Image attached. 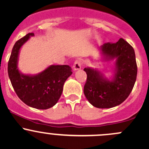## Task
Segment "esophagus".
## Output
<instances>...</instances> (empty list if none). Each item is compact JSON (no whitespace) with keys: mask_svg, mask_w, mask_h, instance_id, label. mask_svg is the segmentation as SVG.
<instances>
[{"mask_svg":"<svg viewBox=\"0 0 149 149\" xmlns=\"http://www.w3.org/2000/svg\"><path fill=\"white\" fill-rule=\"evenodd\" d=\"M81 65H82L81 61L79 59L76 60V61L74 62V63H73V70H74V71H76V70H80V69L81 68Z\"/></svg>","mask_w":149,"mask_h":149,"instance_id":"esophagus-1","label":"esophagus"}]
</instances>
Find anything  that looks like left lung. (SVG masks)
Masks as SVG:
<instances>
[{
  "mask_svg": "<svg viewBox=\"0 0 149 149\" xmlns=\"http://www.w3.org/2000/svg\"><path fill=\"white\" fill-rule=\"evenodd\" d=\"M104 60L116 59L112 80L99 70L85 68L87 79L84 87L85 97L97 108H111L120 104L130 95L137 77V64L133 47L123 38L116 43H104L100 47Z\"/></svg>",
  "mask_w": 149,
  "mask_h": 149,
  "instance_id": "obj_1",
  "label": "left lung"
}]
</instances>
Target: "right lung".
Returning a JSON list of instances; mask_svg holds the SVG:
<instances>
[{
    "label": "right lung",
    "instance_id": "right-lung-1",
    "mask_svg": "<svg viewBox=\"0 0 149 149\" xmlns=\"http://www.w3.org/2000/svg\"><path fill=\"white\" fill-rule=\"evenodd\" d=\"M29 33L15 43L8 63V73L12 86L19 98L31 107L47 109L58 102L64 83L72 74L68 65H52L34 76L24 75L17 68L20 48L34 36Z\"/></svg>",
    "mask_w": 149,
    "mask_h": 149
}]
</instances>
